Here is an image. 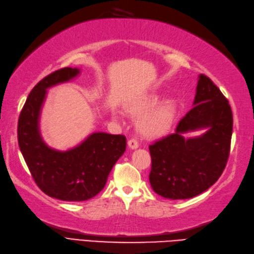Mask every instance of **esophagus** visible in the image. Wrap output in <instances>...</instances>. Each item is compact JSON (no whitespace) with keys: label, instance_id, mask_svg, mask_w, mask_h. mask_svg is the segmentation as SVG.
Wrapping results in <instances>:
<instances>
[{"label":"esophagus","instance_id":"obj_1","mask_svg":"<svg viewBox=\"0 0 254 254\" xmlns=\"http://www.w3.org/2000/svg\"><path fill=\"white\" fill-rule=\"evenodd\" d=\"M128 146L130 149H137L138 146H139V142L137 141L136 139H130V140H128Z\"/></svg>","mask_w":254,"mask_h":254}]
</instances>
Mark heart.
Wrapping results in <instances>:
<instances>
[{"instance_id":"b5f03b06","label":"heart","mask_w":254,"mask_h":254,"mask_svg":"<svg viewBox=\"0 0 254 254\" xmlns=\"http://www.w3.org/2000/svg\"><path fill=\"white\" fill-rule=\"evenodd\" d=\"M155 101L156 99L153 97L146 98L132 108V113L136 116L143 114L137 124L138 131L143 137L150 139L164 136L172 127L176 113L173 101H164L149 110L148 109L155 103Z\"/></svg>"}]
</instances>
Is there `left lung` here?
Instances as JSON below:
<instances>
[{
  "mask_svg": "<svg viewBox=\"0 0 254 254\" xmlns=\"http://www.w3.org/2000/svg\"><path fill=\"white\" fill-rule=\"evenodd\" d=\"M207 128L200 137L183 133ZM233 112L207 76H199L193 108L176 127L175 133L149 146L152 165L151 187L167 199H189L207 190L221 177L230 151Z\"/></svg>",
  "mask_w": 254,
  "mask_h": 254,
  "instance_id": "obj_1",
  "label": "left lung"
}]
</instances>
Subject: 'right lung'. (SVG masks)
Masks as SVG:
<instances>
[{
  "label": "right lung",
  "instance_id": "obj_1",
  "mask_svg": "<svg viewBox=\"0 0 254 254\" xmlns=\"http://www.w3.org/2000/svg\"><path fill=\"white\" fill-rule=\"evenodd\" d=\"M79 69L65 67L39 81L22 108L17 137L26 164L38 187L52 198L86 201L104 188L109 174L126 150L123 134L94 132L67 151L50 148L41 138L39 118L47 89L75 78Z\"/></svg>",
  "mask_w": 254,
  "mask_h": 254
}]
</instances>
